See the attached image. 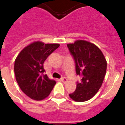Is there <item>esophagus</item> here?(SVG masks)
I'll return each mask as SVG.
<instances>
[{
  "label": "esophagus",
  "mask_w": 125,
  "mask_h": 125,
  "mask_svg": "<svg viewBox=\"0 0 125 125\" xmlns=\"http://www.w3.org/2000/svg\"><path fill=\"white\" fill-rule=\"evenodd\" d=\"M60 81H62V82H63V83H65V82H67V79L66 77H62L61 79H60Z\"/></svg>",
  "instance_id": "34e87169"
}]
</instances>
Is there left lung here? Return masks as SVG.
Masks as SVG:
<instances>
[{"mask_svg":"<svg viewBox=\"0 0 125 125\" xmlns=\"http://www.w3.org/2000/svg\"><path fill=\"white\" fill-rule=\"evenodd\" d=\"M67 46L75 60L77 75L81 77L75 91L69 95L77 102L89 100L101 87L107 70L106 60L100 49L89 42L77 40Z\"/></svg>","mask_w":125,"mask_h":125,"instance_id":"1","label":"left lung"}]
</instances>
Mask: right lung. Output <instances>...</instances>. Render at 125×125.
Segmentation results:
<instances>
[{
  "label": "right lung",
  "mask_w": 125,
  "mask_h": 125,
  "mask_svg": "<svg viewBox=\"0 0 125 125\" xmlns=\"http://www.w3.org/2000/svg\"><path fill=\"white\" fill-rule=\"evenodd\" d=\"M60 46L58 44L35 42L23 49L14 62L16 79L21 90L34 100L44 99L56 83L44 73V62Z\"/></svg>",
  "instance_id": "1"
}]
</instances>
